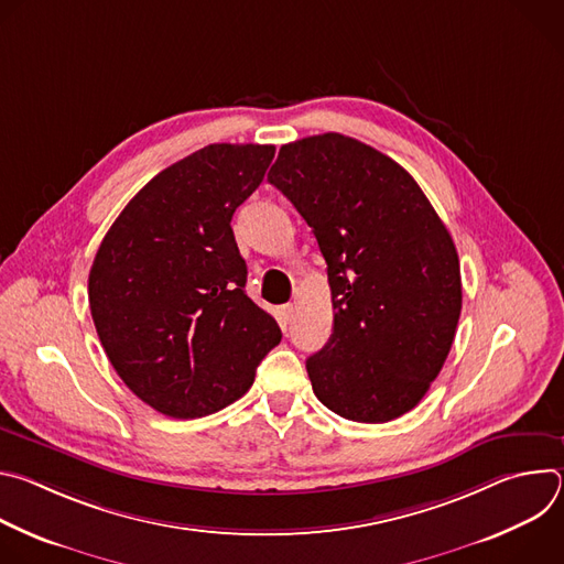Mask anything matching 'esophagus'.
I'll return each mask as SVG.
<instances>
[{
	"label": "esophagus",
	"instance_id": "34e87169",
	"mask_svg": "<svg viewBox=\"0 0 564 564\" xmlns=\"http://www.w3.org/2000/svg\"><path fill=\"white\" fill-rule=\"evenodd\" d=\"M279 314H281V318H283V321H290V318H292V314H294V305H292V303L281 305V307H279Z\"/></svg>",
	"mask_w": 564,
	"mask_h": 564
}]
</instances>
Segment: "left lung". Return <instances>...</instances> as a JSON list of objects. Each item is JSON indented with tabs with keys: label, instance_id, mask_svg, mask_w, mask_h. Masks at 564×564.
<instances>
[{
	"label": "left lung",
	"instance_id": "1",
	"mask_svg": "<svg viewBox=\"0 0 564 564\" xmlns=\"http://www.w3.org/2000/svg\"><path fill=\"white\" fill-rule=\"evenodd\" d=\"M268 181L328 263L335 326L305 361L314 394L364 424L409 413L440 375L462 312L446 225L404 167L341 133L283 144Z\"/></svg>",
	"mask_w": 564,
	"mask_h": 564
}]
</instances>
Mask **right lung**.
I'll list each match as a JSON object with an SVG mask.
<instances>
[{"mask_svg": "<svg viewBox=\"0 0 564 564\" xmlns=\"http://www.w3.org/2000/svg\"><path fill=\"white\" fill-rule=\"evenodd\" d=\"M272 144H207L151 178L102 238L89 272L100 344L144 404L212 415L254 383L281 341L248 294L231 216L261 185Z\"/></svg>", "mask_w": 564, "mask_h": 564, "instance_id": "right-lung-1", "label": "right lung"}]
</instances>
